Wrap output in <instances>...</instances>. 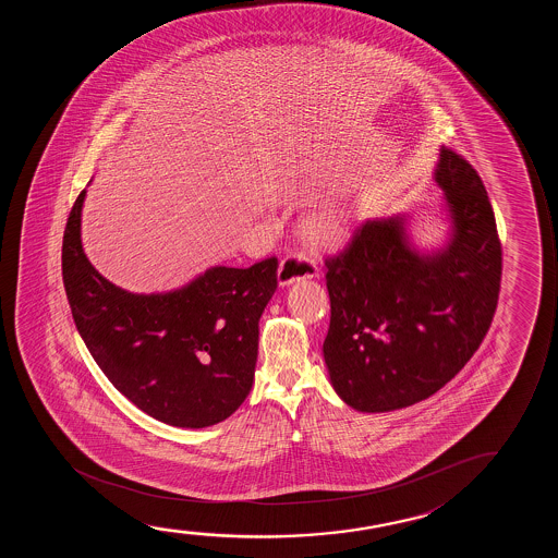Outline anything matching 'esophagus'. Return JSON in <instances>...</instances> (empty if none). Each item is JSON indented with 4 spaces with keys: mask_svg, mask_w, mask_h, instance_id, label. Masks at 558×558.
Listing matches in <instances>:
<instances>
[{
    "mask_svg": "<svg viewBox=\"0 0 558 558\" xmlns=\"http://www.w3.org/2000/svg\"><path fill=\"white\" fill-rule=\"evenodd\" d=\"M316 275H318V267H316L313 259H308L301 253H288L280 260L278 282H280V286H290V283L298 282V280L313 278Z\"/></svg>",
    "mask_w": 558,
    "mask_h": 558,
    "instance_id": "esophagus-1",
    "label": "esophagus"
}]
</instances>
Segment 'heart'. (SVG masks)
<instances>
[{
  "label": "heart",
  "mask_w": 558,
  "mask_h": 558,
  "mask_svg": "<svg viewBox=\"0 0 558 558\" xmlns=\"http://www.w3.org/2000/svg\"><path fill=\"white\" fill-rule=\"evenodd\" d=\"M341 230V217L337 211H320L305 222V232L318 244L331 242Z\"/></svg>",
  "instance_id": "obj_1"
}]
</instances>
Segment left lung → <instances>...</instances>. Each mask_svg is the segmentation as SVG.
<instances>
[{"instance_id": "8db88e82", "label": "left lung", "mask_w": 558, "mask_h": 558, "mask_svg": "<svg viewBox=\"0 0 558 558\" xmlns=\"http://www.w3.org/2000/svg\"><path fill=\"white\" fill-rule=\"evenodd\" d=\"M435 181L450 222L440 247L421 252L410 215L367 219L326 259L331 318L329 381L359 412L415 404L459 374L496 313L501 244L488 192L473 166L440 148Z\"/></svg>"}]
</instances>
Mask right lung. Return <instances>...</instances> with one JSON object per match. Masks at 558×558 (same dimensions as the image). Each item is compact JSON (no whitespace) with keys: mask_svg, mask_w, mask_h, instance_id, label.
Wrapping results in <instances>:
<instances>
[{"mask_svg":"<svg viewBox=\"0 0 558 558\" xmlns=\"http://www.w3.org/2000/svg\"><path fill=\"white\" fill-rule=\"evenodd\" d=\"M84 199L82 191L62 238V282L102 374L161 423L204 428L227 420L252 390L260 314L278 286V259L207 268L166 293H131L87 259Z\"/></svg>","mask_w":558,"mask_h":558,"instance_id":"1","label":"right lung"}]
</instances>
